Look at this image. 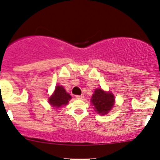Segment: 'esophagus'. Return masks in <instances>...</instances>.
<instances>
[{
  "label": "esophagus",
  "instance_id": "1",
  "mask_svg": "<svg viewBox=\"0 0 160 160\" xmlns=\"http://www.w3.org/2000/svg\"><path fill=\"white\" fill-rule=\"evenodd\" d=\"M76 98H78V99H82L84 98V96H83V95H76Z\"/></svg>",
  "mask_w": 160,
  "mask_h": 160
}]
</instances>
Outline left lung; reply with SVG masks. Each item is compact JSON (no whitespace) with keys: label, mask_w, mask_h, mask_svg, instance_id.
Instances as JSON below:
<instances>
[{"label":"left lung","mask_w":160,"mask_h":160,"mask_svg":"<svg viewBox=\"0 0 160 160\" xmlns=\"http://www.w3.org/2000/svg\"><path fill=\"white\" fill-rule=\"evenodd\" d=\"M91 102L95 106L97 113L104 115L107 114L114 105V97L111 92H106L102 89H96L92 97Z\"/></svg>","instance_id":"8db88e82"}]
</instances>
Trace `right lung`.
<instances>
[{
	"instance_id": "obj_1",
	"label": "right lung",
	"mask_w": 160,
	"mask_h": 160,
	"mask_svg": "<svg viewBox=\"0 0 160 160\" xmlns=\"http://www.w3.org/2000/svg\"><path fill=\"white\" fill-rule=\"evenodd\" d=\"M71 96L70 95L62 86H58L56 87L54 93L49 97V102L52 107L59 108L65 105L71 100Z\"/></svg>"
}]
</instances>
